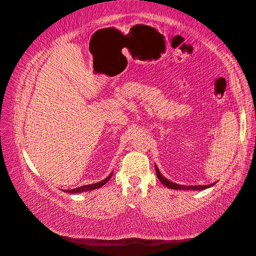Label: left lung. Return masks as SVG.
Segmentation results:
<instances>
[{
    "instance_id": "8db88e82",
    "label": "left lung",
    "mask_w": 256,
    "mask_h": 256,
    "mask_svg": "<svg viewBox=\"0 0 256 256\" xmlns=\"http://www.w3.org/2000/svg\"><path fill=\"white\" fill-rule=\"evenodd\" d=\"M155 169H156V174H157L159 181L162 182L164 186H166L169 188H172V190H188V191L190 190H192V191H200V190H205V188H212L215 186V183L208 184V186H181V184L171 182L168 179H166V178L162 174H160V171L157 168L156 164H155Z\"/></svg>"
}]
</instances>
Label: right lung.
Returning a JSON list of instances; mask_svg holds the SVG:
<instances>
[{
	"label": "right lung",
	"instance_id": "right-lung-1",
	"mask_svg": "<svg viewBox=\"0 0 256 256\" xmlns=\"http://www.w3.org/2000/svg\"><path fill=\"white\" fill-rule=\"evenodd\" d=\"M112 176V172L111 174L106 178L104 180L100 181V182H97V183H94V184H88V186H80V188H72V190H66L64 192L66 193H70V194H74V193H82V192H88V191H92V190H96V188H99L102 186H104V184L108 182L110 180V178Z\"/></svg>",
	"mask_w": 256,
	"mask_h": 256
}]
</instances>
